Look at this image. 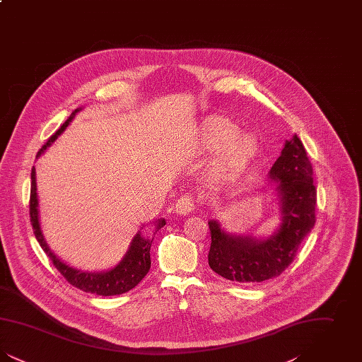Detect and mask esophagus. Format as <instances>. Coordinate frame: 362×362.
I'll list each match as a JSON object with an SVG mask.
<instances>
[{
	"mask_svg": "<svg viewBox=\"0 0 362 362\" xmlns=\"http://www.w3.org/2000/svg\"><path fill=\"white\" fill-rule=\"evenodd\" d=\"M175 210H176V213L180 214V216L189 214L191 211L195 210V201H194V198L189 197V195L180 197V198L177 199L176 205H175Z\"/></svg>",
	"mask_w": 362,
	"mask_h": 362,
	"instance_id": "1",
	"label": "esophagus"
}]
</instances>
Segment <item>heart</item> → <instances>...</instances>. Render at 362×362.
<instances>
[{
  "label": "heart",
  "mask_w": 362,
  "mask_h": 362,
  "mask_svg": "<svg viewBox=\"0 0 362 362\" xmlns=\"http://www.w3.org/2000/svg\"><path fill=\"white\" fill-rule=\"evenodd\" d=\"M239 127L226 118H213L207 122L204 133V146L207 151L223 148L218 158V170L223 173H235L255 155L258 142L252 134H239Z\"/></svg>",
  "instance_id": "b5f03b06"
}]
</instances>
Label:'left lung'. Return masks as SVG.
Segmentation results:
<instances>
[{"mask_svg": "<svg viewBox=\"0 0 362 362\" xmlns=\"http://www.w3.org/2000/svg\"><path fill=\"white\" fill-rule=\"evenodd\" d=\"M269 177L276 183L281 211V224L273 235L263 239L230 235L218 221L207 223L211 235L209 266L229 281L254 284L282 274L316 223L313 170L296 134L286 139Z\"/></svg>", "mask_w": 362, "mask_h": 362, "instance_id": "left-lung-1", "label": "left lung"}]
</instances>
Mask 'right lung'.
I'll return each instance as SVG.
<instances>
[{"label":"right lung","instance_id":"right-lung-1","mask_svg":"<svg viewBox=\"0 0 362 362\" xmlns=\"http://www.w3.org/2000/svg\"><path fill=\"white\" fill-rule=\"evenodd\" d=\"M81 108H77L71 112L69 119L65 122L55 134H52L49 138V141L40 148L36 157L42 155L52 142L58 138V136L68 127L70 122L76 117V114ZM35 167H33L31 171V197H30V217H31V224L34 228L35 238L43 251L47 254L50 258L52 264L57 267V270L66 278V281L74 288H78L80 291L86 293H95L99 296H115V294H122V293L129 292L133 288H136L141 279L148 274L151 269V245L153 238H146L141 235L138 230L136 236L130 243V247L123 257L121 262L112 267L111 270L107 272H99V273H89V272H81L78 269H74L65 263L64 260L58 258L47 243L43 238L40 224H39V211H37V194H36V177H35ZM165 225V220H157L155 224V233Z\"/></svg>","mask_w":362,"mask_h":362}]
</instances>
